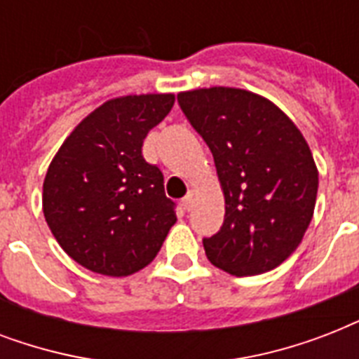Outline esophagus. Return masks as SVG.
Segmentation results:
<instances>
[{"label": "esophagus", "mask_w": 359, "mask_h": 359, "mask_svg": "<svg viewBox=\"0 0 359 359\" xmlns=\"http://www.w3.org/2000/svg\"><path fill=\"white\" fill-rule=\"evenodd\" d=\"M182 207H184L186 210H191V207H194V191H188V194H186V197L182 199Z\"/></svg>", "instance_id": "1"}]
</instances>
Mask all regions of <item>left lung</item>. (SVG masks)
Returning <instances> with one entry per match:
<instances>
[{
    "mask_svg": "<svg viewBox=\"0 0 359 359\" xmlns=\"http://www.w3.org/2000/svg\"><path fill=\"white\" fill-rule=\"evenodd\" d=\"M208 145L225 197L224 225L203 238L214 266L236 278L279 266L311 224L318 171L296 124L266 98L233 87L180 93Z\"/></svg>",
    "mask_w": 359,
    "mask_h": 359,
    "instance_id": "8db88e82",
    "label": "left lung"
}]
</instances>
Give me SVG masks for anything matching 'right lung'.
<instances>
[{"instance_id": "1", "label": "right lung", "mask_w": 359, "mask_h": 359, "mask_svg": "<svg viewBox=\"0 0 359 359\" xmlns=\"http://www.w3.org/2000/svg\"><path fill=\"white\" fill-rule=\"evenodd\" d=\"M175 95H128L81 121L48 168L42 210L59 245L78 264L123 278L158 255L177 222L162 171L141 154L149 130Z\"/></svg>"}]
</instances>
